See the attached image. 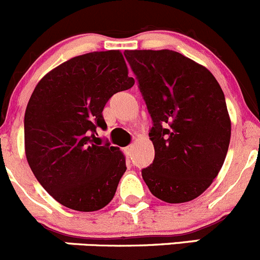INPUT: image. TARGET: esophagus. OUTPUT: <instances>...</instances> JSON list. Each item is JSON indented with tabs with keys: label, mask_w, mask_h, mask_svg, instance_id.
<instances>
[{
	"label": "esophagus",
	"mask_w": 260,
	"mask_h": 260,
	"mask_svg": "<svg viewBox=\"0 0 260 260\" xmlns=\"http://www.w3.org/2000/svg\"><path fill=\"white\" fill-rule=\"evenodd\" d=\"M133 149H134L133 145L126 146V148H125V153H126L127 155H131V151H133Z\"/></svg>",
	"instance_id": "34e87169"
}]
</instances>
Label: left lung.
I'll use <instances>...</instances> for the list:
<instances>
[{"instance_id": "1", "label": "left lung", "mask_w": 260, "mask_h": 260, "mask_svg": "<svg viewBox=\"0 0 260 260\" xmlns=\"http://www.w3.org/2000/svg\"><path fill=\"white\" fill-rule=\"evenodd\" d=\"M153 121L155 156L141 176L151 193L182 204L204 193L222 167L231 122L211 72L173 50H125Z\"/></svg>"}]
</instances>
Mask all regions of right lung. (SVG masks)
I'll list each match as a JSON object with an SVG mask.
<instances>
[{"label": "right lung", "instance_id": "1", "mask_svg": "<svg viewBox=\"0 0 260 260\" xmlns=\"http://www.w3.org/2000/svg\"><path fill=\"white\" fill-rule=\"evenodd\" d=\"M119 50L74 56L44 76L25 111L27 163L46 192L68 209L101 210L126 171L124 154L94 134L115 93L134 86Z\"/></svg>", "mask_w": 260, "mask_h": 260}]
</instances>
